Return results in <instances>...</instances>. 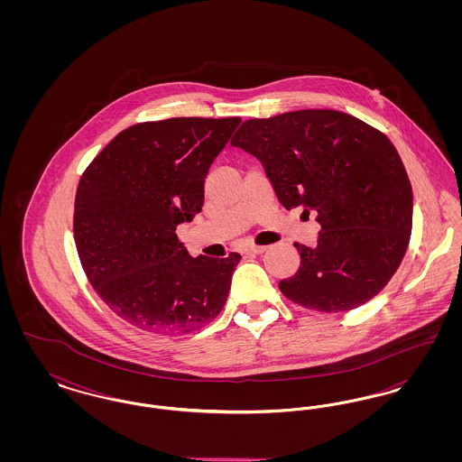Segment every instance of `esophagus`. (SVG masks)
Wrapping results in <instances>:
<instances>
[{
    "label": "esophagus",
    "mask_w": 462,
    "mask_h": 462,
    "mask_svg": "<svg viewBox=\"0 0 462 462\" xmlns=\"http://www.w3.org/2000/svg\"><path fill=\"white\" fill-rule=\"evenodd\" d=\"M266 251V245H245L244 254H262Z\"/></svg>",
    "instance_id": "obj_1"
}]
</instances>
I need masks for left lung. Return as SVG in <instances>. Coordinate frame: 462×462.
<instances>
[{
    "label": "left lung",
    "mask_w": 462,
    "mask_h": 462,
    "mask_svg": "<svg viewBox=\"0 0 462 462\" xmlns=\"http://www.w3.org/2000/svg\"><path fill=\"white\" fill-rule=\"evenodd\" d=\"M234 147L262 161L286 208L315 213L317 245L279 282L287 300L326 313L373 300L402 263L412 232V187L395 145L350 114L294 110L249 119Z\"/></svg>",
    "instance_id": "1"
}]
</instances>
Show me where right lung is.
Returning <instances> with one entry per match:
<instances>
[{
  "instance_id": "obj_1",
  "label": "right lung",
  "mask_w": 462,
  "mask_h": 462,
  "mask_svg": "<svg viewBox=\"0 0 462 462\" xmlns=\"http://www.w3.org/2000/svg\"><path fill=\"white\" fill-rule=\"evenodd\" d=\"M241 117H171L123 130L79 180L74 241L89 284L134 328L187 334L225 307L241 254L192 258L176 226L200 213L204 178Z\"/></svg>"
}]
</instances>
